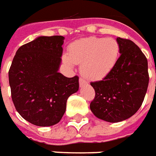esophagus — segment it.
<instances>
[{
  "label": "esophagus",
  "instance_id": "esophagus-1",
  "mask_svg": "<svg viewBox=\"0 0 156 156\" xmlns=\"http://www.w3.org/2000/svg\"><path fill=\"white\" fill-rule=\"evenodd\" d=\"M87 84H88V83H87L86 80H84L83 78H79V85H80V87H83V86Z\"/></svg>",
  "mask_w": 156,
  "mask_h": 156
}]
</instances>
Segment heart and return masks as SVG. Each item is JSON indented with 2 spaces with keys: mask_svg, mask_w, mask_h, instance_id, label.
Here are the masks:
<instances>
[{
  "mask_svg": "<svg viewBox=\"0 0 156 156\" xmlns=\"http://www.w3.org/2000/svg\"><path fill=\"white\" fill-rule=\"evenodd\" d=\"M119 52L120 45L114 37H89L73 42L68 48V56H63V62L69 68L81 63L83 77L100 80L114 68Z\"/></svg>",
  "mask_w": 156,
  "mask_h": 156,
  "instance_id": "heart-1",
  "label": "heart"
}]
</instances>
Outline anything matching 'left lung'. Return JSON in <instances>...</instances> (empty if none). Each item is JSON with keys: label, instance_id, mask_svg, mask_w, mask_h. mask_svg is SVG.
I'll return each mask as SVG.
<instances>
[{"label": "left lung", "instance_id": "left-lung-1", "mask_svg": "<svg viewBox=\"0 0 156 156\" xmlns=\"http://www.w3.org/2000/svg\"><path fill=\"white\" fill-rule=\"evenodd\" d=\"M116 40L120 45L117 63L101 81L90 83L95 90L91 111L110 123L133 116L140 108L149 84L148 62L144 53L130 40Z\"/></svg>", "mask_w": 156, "mask_h": 156}]
</instances>
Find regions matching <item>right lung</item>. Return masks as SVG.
<instances>
[{"instance_id": "obj_1", "label": "right lung", "mask_w": 156, "mask_h": 156, "mask_svg": "<svg viewBox=\"0 0 156 156\" xmlns=\"http://www.w3.org/2000/svg\"><path fill=\"white\" fill-rule=\"evenodd\" d=\"M62 36H41L18 48L9 70L16 111L29 123L48 127L61 120L68 97L78 92V77L58 73Z\"/></svg>"}]
</instances>
